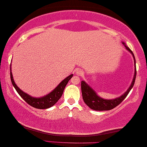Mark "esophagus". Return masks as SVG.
I'll return each instance as SVG.
<instances>
[{
	"mask_svg": "<svg viewBox=\"0 0 147 147\" xmlns=\"http://www.w3.org/2000/svg\"><path fill=\"white\" fill-rule=\"evenodd\" d=\"M76 74L77 76H83L84 74V71L83 70L81 69H77L76 70Z\"/></svg>",
	"mask_w": 147,
	"mask_h": 147,
	"instance_id": "34e87169",
	"label": "esophagus"
}]
</instances>
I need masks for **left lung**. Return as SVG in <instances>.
I'll return each instance as SVG.
<instances>
[{"label":"left lung","instance_id":"8db88e82","mask_svg":"<svg viewBox=\"0 0 147 147\" xmlns=\"http://www.w3.org/2000/svg\"><path fill=\"white\" fill-rule=\"evenodd\" d=\"M122 43L125 45L126 49H127L128 51H130V53L132 54L134 58V67H135V68H134V75L132 83L130 84V87L128 88V89L126 90L125 93L122 94L121 96L116 98L115 99L106 100L98 96L97 95V94H96V92L94 91L89 85H88L84 81H82L81 88L82 98H83L84 101L86 103V105L89 106V107L92 110H97V111H104V110H110L113 109V108L116 107L118 105H119V104L125 99V98L127 96L128 93H129V92L130 91V90H131L132 87H133L136 76L135 57H134V55L133 53H132V51L125 45V43H124V42H122Z\"/></svg>","mask_w":147,"mask_h":147}]
</instances>
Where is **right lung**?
Returning a JSON list of instances; mask_svg holds the SVG:
<instances>
[{
    "label": "right lung",
    "mask_w": 147,
    "mask_h": 147,
    "mask_svg": "<svg viewBox=\"0 0 147 147\" xmlns=\"http://www.w3.org/2000/svg\"><path fill=\"white\" fill-rule=\"evenodd\" d=\"M11 80L12 84H13L14 88L17 90L18 94L21 96V97L29 104L30 106H33V107L37 108V109H47L51 106H53L54 104H56L59 98L61 97L62 94H63L64 88H65L66 85L69 82V80L71 79L73 76V74L67 76V78H65L53 91L48 94L47 95L44 96L43 97L40 98H34L32 97L31 96L29 95V94H26L25 92L22 91L21 90L19 89V88L16 85L15 81L13 80V74L11 72Z\"/></svg>",
    "instance_id": "1"
}]
</instances>
